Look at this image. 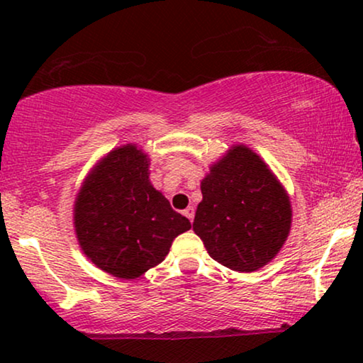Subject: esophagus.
<instances>
[{
  "label": "esophagus",
  "mask_w": 363,
  "mask_h": 363,
  "mask_svg": "<svg viewBox=\"0 0 363 363\" xmlns=\"http://www.w3.org/2000/svg\"><path fill=\"white\" fill-rule=\"evenodd\" d=\"M183 215H185L190 221H193V216H195V210H193V206H188L186 210L183 211Z\"/></svg>",
  "instance_id": "1"
}]
</instances>
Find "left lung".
Wrapping results in <instances>:
<instances>
[{"instance_id":"left-lung-1","label":"left lung","mask_w":363,"mask_h":363,"mask_svg":"<svg viewBox=\"0 0 363 363\" xmlns=\"http://www.w3.org/2000/svg\"><path fill=\"white\" fill-rule=\"evenodd\" d=\"M193 231L208 255L233 271L252 272L274 259L289 236L287 191L250 147L233 145L201 180Z\"/></svg>"}]
</instances>
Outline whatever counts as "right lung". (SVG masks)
Listing matches in <instances>:
<instances>
[{
  "label": "right lung",
  "mask_w": 363,
  "mask_h": 363,
  "mask_svg": "<svg viewBox=\"0 0 363 363\" xmlns=\"http://www.w3.org/2000/svg\"><path fill=\"white\" fill-rule=\"evenodd\" d=\"M150 158L135 143L102 157L74 201V228L84 255L118 279H137L160 264L188 218L150 183Z\"/></svg>",
  "instance_id": "1"
}]
</instances>
